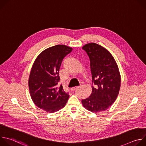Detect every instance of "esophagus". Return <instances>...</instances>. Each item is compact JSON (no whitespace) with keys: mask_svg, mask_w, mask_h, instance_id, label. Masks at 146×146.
<instances>
[{"mask_svg":"<svg viewBox=\"0 0 146 146\" xmlns=\"http://www.w3.org/2000/svg\"><path fill=\"white\" fill-rule=\"evenodd\" d=\"M79 88V87H78V86H76V87H73L71 88V90H72V91H74V90H75L76 89H77V88Z\"/></svg>","mask_w":146,"mask_h":146,"instance_id":"esophagus-1","label":"esophagus"}]
</instances>
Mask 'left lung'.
<instances>
[{"label": "left lung", "instance_id": "obj_1", "mask_svg": "<svg viewBox=\"0 0 146 146\" xmlns=\"http://www.w3.org/2000/svg\"><path fill=\"white\" fill-rule=\"evenodd\" d=\"M90 60L92 82L91 95L82 99L87 110L100 112L107 110L116 100L121 86V76L116 62L110 52L102 46L91 43L82 47Z\"/></svg>", "mask_w": 146, "mask_h": 146}]
</instances>
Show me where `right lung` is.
<instances>
[{
    "label": "right lung",
    "mask_w": 146,
    "mask_h": 146,
    "mask_svg": "<svg viewBox=\"0 0 146 146\" xmlns=\"http://www.w3.org/2000/svg\"><path fill=\"white\" fill-rule=\"evenodd\" d=\"M72 50L65 45L51 47L41 52L33 64L28 81L30 95L35 105L47 112L62 109L69 99L62 86L57 85L62 60Z\"/></svg>",
    "instance_id": "right-lung-1"
}]
</instances>
